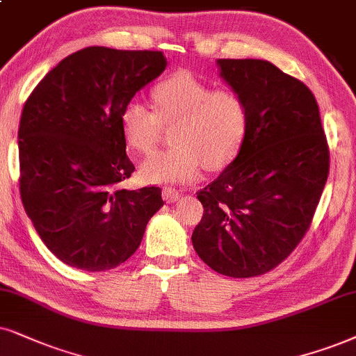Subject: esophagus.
<instances>
[{
  "label": "esophagus",
  "mask_w": 356,
  "mask_h": 356,
  "mask_svg": "<svg viewBox=\"0 0 356 356\" xmlns=\"http://www.w3.org/2000/svg\"><path fill=\"white\" fill-rule=\"evenodd\" d=\"M181 197V193H179L175 188L172 187H164L163 188V199L168 202V204H172V202H175Z\"/></svg>",
  "instance_id": "esophagus-1"
}]
</instances>
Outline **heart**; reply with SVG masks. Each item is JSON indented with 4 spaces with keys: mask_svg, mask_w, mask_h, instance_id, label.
<instances>
[{
    "mask_svg": "<svg viewBox=\"0 0 356 356\" xmlns=\"http://www.w3.org/2000/svg\"><path fill=\"white\" fill-rule=\"evenodd\" d=\"M154 110L129 102L121 111L126 145L136 152L154 147L161 129L172 126V147L152 152L139 165L147 184H184L202 168L217 170L238 154L248 131L250 111L233 90H213L191 72H177L152 90Z\"/></svg>",
    "mask_w": 356,
    "mask_h": 356,
    "instance_id": "b5f03b06",
    "label": "heart"
}]
</instances>
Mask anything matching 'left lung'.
I'll list each match as a JSON object with an SVG mask.
<instances>
[{
    "label": "left lung",
    "instance_id": "8db88e82",
    "mask_svg": "<svg viewBox=\"0 0 356 356\" xmlns=\"http://www.w3.org/2000/svg\"><path fill=\"white\" fill-rule=\"evenodd\" d=\"M245 98L248 131L235 159L197 193L192 245L223 276L253 277L282 263L307 233L328 177L318 105L300 82L259 58H218Z\"/></svg>",
    "mask_w": 356,
    "mask_h": 356
}]
</instances>
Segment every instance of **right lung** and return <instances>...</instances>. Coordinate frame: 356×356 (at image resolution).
I'll return each instance as SVG.
<instances>
[{
  "label": "right lung",
  "mask_w": 356,
  "mask_h": 356,
  "mask_svg": "<svg viewBox=\"0 0 356 356\" xmlns=\"http://www.w3.org/2000/svg\"><path fill=\"white\" fill-rule=\"evenodd\" d=\"M168 60L157 51L85 47L38 83L19 121V191L44 245L62 263L106 271L138 250L159 187L118 188L134 165L121 111Z\"/></svg>",
  "instance_id": "obj_1"
}]
</instances>
